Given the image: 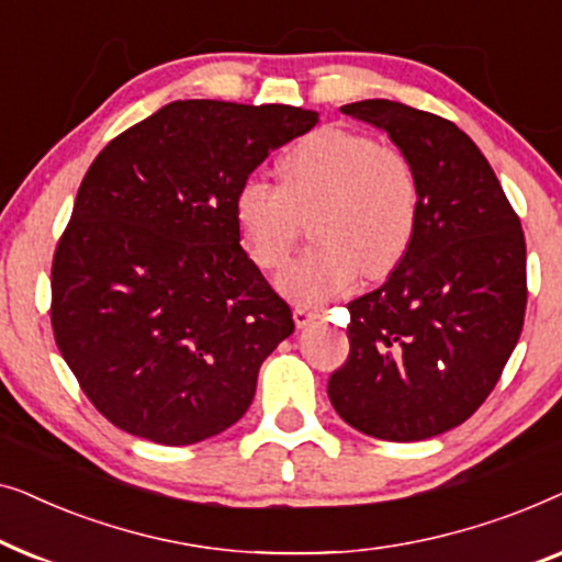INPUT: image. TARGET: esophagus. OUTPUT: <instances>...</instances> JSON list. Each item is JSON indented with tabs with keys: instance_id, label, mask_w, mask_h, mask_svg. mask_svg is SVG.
Listing matches in <instances>:
<instances>
[{
	"instance_id": "1",
	"label": "esophagus",
	"mask_w": 562,
	"mask_h": 562,
	"mask_svg": "<svg viewBox=\"0 0 562 562\" xmlns=\"http://www.w3.org/2000/svg\"><path fill=\"white\" fill-rule=\"evenodd\" d=\"M322 317V312L319 310H310V306H296L294 310V322H296V327H306V325H312L314 319H319Z\"/></svg>"
}]
</instances>
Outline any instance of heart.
<instances>
[{
    "label": "heart",
    "mask_w": 562,
    "mask_h": 562,
    "mask_svg": "<svg viewBox=\"0 0 562 562\" xmlns=\"http://www.w3.org/2000/svg\"><path fill=\"white\" fill-rule=\"evenodd\" d=\"M281 187L250 176L235 191L243 248L260 271L286 263L310 222L317 243L279 276L289 302L314 306L383 279L402 263L419 227L422 191L412 160L394 145L342 127L314 130L279 160Z\"/></svg>",
    "instance_id": "1"
}]
</instances>
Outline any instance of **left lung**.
I'll list each match as a JSON object with an SVG mask.
<instances>
[{"label": "left lung", "instance_id": "left-lung-1", "mask_svg": "<svg viewBox=\"0 0 562 562\" xmlns=\"http://www.w3.org/2000/svg\"><path fill=\"white\" fill-rule=\"evenodd\" d=\"M386 130L419 179L414 243L389 281L348 304L335 412L360 432L414 442L463 425L521 335L527 245L494 168L450 120L389 99L340 106Z\"/></svg>", "mask_w": 562, "mask_h": 562}]
</instances>
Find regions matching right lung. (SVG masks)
<instances>
[{"label": "right lung", "instance_id": "add662e5", "mask_svg": "<svg viewBox=\"0 0 562 562\" xmlns=\"http://www.w3.org/2000/svg\"><path fill=\"white\" fill-rule=\"evenodd\" d=\"M319 114L183 99L94 158L50 268V325L97 412L194 445L248 412L260 363L294 333L240 245V183Z\"/></svg>", "mask_w": 562, "mask_h": 562}]
</instances>
